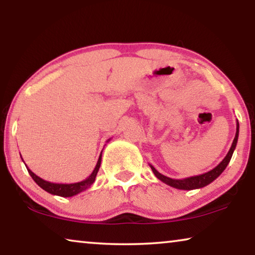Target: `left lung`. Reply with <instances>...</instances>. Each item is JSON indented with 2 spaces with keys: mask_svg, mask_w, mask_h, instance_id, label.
I'll use <instances>...</instances> for the list:
<instances>
[{
  "mask_svg": "<svg viewBox=\"0 0 255 255\" xmlns=\"http://www.w3.org/2000/svg\"><path fill=\"white\" fill-rule=\"evenodd\" d=\"M238 134H240V124H238V121H237L235 138H234V140H233V144H232V146H230V149L228 151L227 155L225 156V159L222 160L216 168H213L212 170H210L205 173H202V175L187 177V178H184V179H172V178H169V177H167V176L162 175V173H160L154 167H153L152 164H149V167H151L153 173H154L157 179H160L161 181H163L164 184L171 186V187H173V188L184 189V191H191V189L202 188V187H204V186L211 184L213 180H216L218 177H219L221 173L224 172L226 167H227L229 163L230 159H232L234 151H235V148H236L237 140H238Z\"/></svg>",
  "mask_w": 255,
  "mask_h": 255,
  "instance_id": "obj_1",
  "label": "left lung"
}]
</instances>
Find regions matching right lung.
<instances>
[{"label": "right lung", "mask_w": 255, "mask_h": 255, "mask_svg": "<svg viewBox=\"0 0 255 255\" xmlns=\"http://www.w3.org/2000/svg\"><path fill=\"white\" fill-rule=\"evenodd\" d=\"M110 139H108L107 142H109ZM20 156H21V155H20ZM101 161H102V152H101V154L99 156V160H98V163H96L94 170H93L91 175L88 176L86 179H84L82 181H78V183H72V184L51 183V181H47L45 179L40 178V177H38L37 175H35V173L27 167L25 161H23V163H25L28 172H29V175L31 176V178H33L35 183L37 184L40 188H43L44 191H46L47 193L52 194V195H58V196H62V197H71V196L77 195V194L86 191L87 188L91 187L93 183L95 181L96 175H98V171H99L100 165H101Z\"/></svg>", "instance_id": "add662e5"}]
</instances>
